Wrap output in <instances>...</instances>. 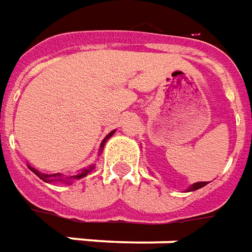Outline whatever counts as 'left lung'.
Segmentation results:
<instances>
[{"label":"left lung","instance_id":"1","mask_svg":"<svg viewBox=\"0 0 252 252\" xmlns=\"http://www.w3.org/2000/svg\"><path fill=\"white\" fill-rule=\"evenodd\" d=\"M205 185H207V182H196V184L190 185L188 189H186V191H194L197 190V189H201V188H204Z\"/></svg>","mask_w":252,"mask_h":252}]
</instances>
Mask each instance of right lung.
Returning a JSON list of instances; mask_svg holds the SVG:
<instances>
[{"mask_svg": "<svg viewBox=\"0 0 252 252\" xmlns=\"http://www.w3.org/2000/svg\"><path fill=\"white\" fill-rule=\"evenodd\" d=\"M114 132H116V131L109 132L107 135H106V138L102 140L100 148H99V156H100V153L103 152L106 140L109 139V138H112L113 133ZM27 167H29V169H30L32 172H34V174L38 176L40 179H42V181H44V182H47V184H58V182H59V184L71 185L73 182H76V181H78V179H83L84 176H87L88 174H91V172L94 171V168H95V164H91V165H88V167H84V168H81L80 171H77L76 174H73V175H67V176L63 175V174H61V172H56V174H44V172H41V171H38V169L32 168L30 164H27Z\"/></svg>", "mask_w": 252, "mask_h": 252, "instance_id": "obj_1", "label": "right lung"}]
</instances>
